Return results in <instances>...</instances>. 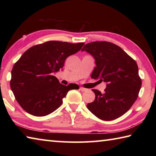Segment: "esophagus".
Here are the masks:
<instances>
[{
    "label": "esophagus",
    "mask_w": 156,
    "mask_h": 156,
    "mask_svg": "<svg viewBox=\"0 0 156 156\" xmlns=\"http://www.w3.org/2000/svg\"><path fill=\"white\" fill-rule=\"evenodd\" d=\"M80 90L82 91H86L87 90V89L84 88V87H80Z\"/></svg>",
    "instance_id": "esophagus-1"
}]
</instances>
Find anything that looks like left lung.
Listing matches in <instances>:
<instances>
[{
    "label": "left lung",
    "mask_w": 156,
    "mask_h": 156,
    "mask_svg": "<svg viewBox=\"0 0 156 156\" xmlns=\"http://www.w3.org/2000/svg\"><path fill=\"white\" fill-rule=\"evenodd\" d=\"M86 51L96 62L91 77L107 83L105 93L92 89L96 95L87 109L100 119L115 120L127 112L138 96L142 80L136 62L116 44L105 41L86 44Z\"/></svg>",
    "instance_id": "1"
}]
</instances>
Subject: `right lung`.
<instances>
[{
  "label": "right lung",
  "instance_id": "right-lung-1",
  "mask_svg": "<svg viewBox=\"0 0 156 156\" xmlns=\"http://www.w3.org/2000/svg\"><path fill=\"white\" fill-rule=\"evenodd\" d=\"M84 44L51 41L31 47L21 56L12 70L10 87L25 112L35 116L49 115L62 105L69 91L79 89L76 84H60L54 73Z\"/></svg>",
  "mask_w": 156,
  "mask_h": 156
}]
</instances>
